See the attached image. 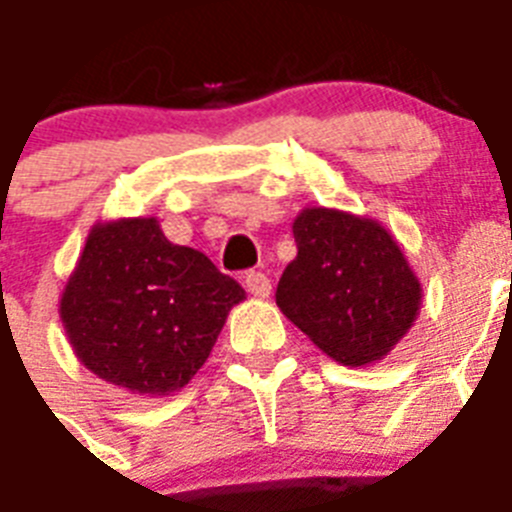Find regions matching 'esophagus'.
Returning a JSON list of instances; mask_svg holds the SVG:
<instances>
[{
  "instance_id": "1",
  "label": "esophagus",
  "mask_w": 512,
  "mask_h": 512,
  "mask_svg": "<svg viewBox=\"0 0 512 512\" xmlns=\"http://www.w3.org/2000/svg\"><path fill=\"white\" fill-rule=\"evenodd\" d=\"M244 286H247V292L252 294V297H260L265 299L270 294V278L265 276V273H260V270H252V273H247L244 276Z\"/></svg>"
}]
</instances>
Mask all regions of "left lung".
<instances>
[{
    "mask_svg": "<svg viewBox=\"0 0 512 512\" xmlns=\"http://www.w3.org/2000/svg\"><path fill=\"white\" fill-rule=\"evenodd\" d=\"M292 231L297 257L278 281L281 313L336 363L384 360L423 297L397 239L378 220L334 207H305Z\"/></svg>",
    "mask_w": 512,
    "mask_h": 512,
    "instance_id": "left-lung-1",
    "label": "left lung"
}]
</instances>
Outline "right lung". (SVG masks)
I'll use <instances>...</instances> for the list:
<instances>
[{
    "label": "right lung",
    "instance_id": "add662e5",
    "mask_svg": "<svg viewBox=\"0 0 512 512\" xmlns=\"http://www.w3.org/2000/svg\"><path fill=\"white\" fill-rule=\"evenodd\" d=\"M242 299V286L199 249L168 242L157 218H118L91 226L62 289L60 321L94 376L165 397L205 365Z\"/></svg>",
    "mask_w": 512,
    "mask_h": 512
}]
</instances>
